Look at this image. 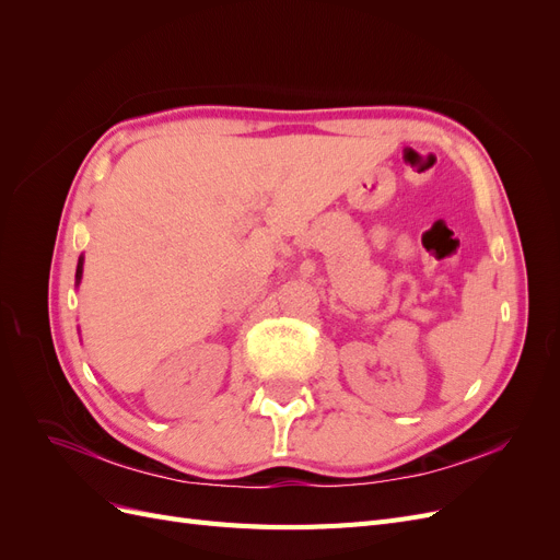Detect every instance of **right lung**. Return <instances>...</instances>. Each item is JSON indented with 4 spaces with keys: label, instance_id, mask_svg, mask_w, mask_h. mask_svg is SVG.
<instances>
[{
    "label": "right lung",
    "instance_id": "add662e5",
    "mask_svg": "<svg viewBox=\"0 0 560 560\" xmlns=\"http://www.w3.org/2000/svg\"><path fill=\"white\" fill-rule=\"evenodd\" d=\"M81 276H83V257H79V264H77V287L81 282Z\"/></svg>",
    "mask_w": 560,
    "mask_h": 560
}]
</instances>
